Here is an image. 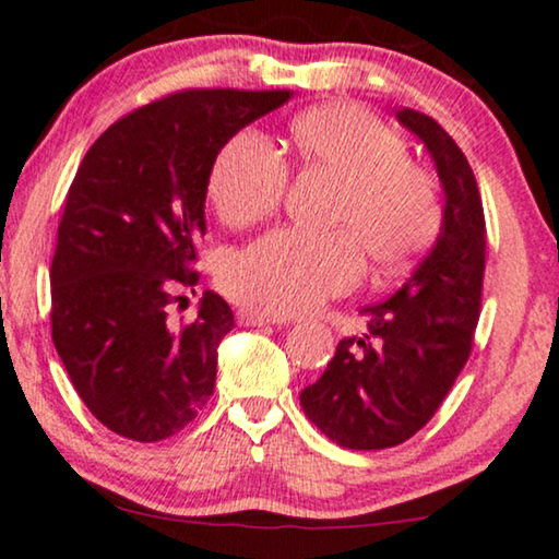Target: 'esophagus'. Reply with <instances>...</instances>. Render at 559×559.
I'll return each mask as SVG.
<instances>
[{"mask_svg": "<svg viewBox=\"0 0 559 559\" xmlns=\"http://www.w3.org/2000/svg\"><path fill=\"white\" fill-rule=\"evenodd\" d=\"M238 321L242 326H263V324H286V319L273 317V313H263L255 309H240Z\"/></svg>", "mask_w": 559, "mask_h": 559, "instance_id": "esophagus-1", "label": "esophagus"}]
</instances>
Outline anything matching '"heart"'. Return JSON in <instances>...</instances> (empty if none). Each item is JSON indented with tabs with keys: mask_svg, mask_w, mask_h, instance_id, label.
<instances>
[{
	"mask_svg": "<svg viewBox=\"0 0 559 559\" xmlns=\"http://www.w3.org/2000/svg\"><path fill=\"white\" fill-rule=\"evenodd\" d=\"M290 144L306 171L340 182L332 212L340 230H276L219 269V286L235 301L273 317L309 311L349 290L365 253L380 269H397L428 248L440 225L433 177L407 159L403 136L377 116L349 104L313 108L290 123ZM286 185L276 148L242 131L212 162L207 194L225 225L248 227L276 212Z\"/></svg>",
	"mask_w": 559,
	"mask_h": 559,
	"instance_id": "obj_1",
	"label": "heart"
}]
</instances>
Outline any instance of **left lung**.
<instances>
[{"mask_svg": "<svg viewBox=\"0 0 559 559\" xmlns=\"http://www.w3.org/2000/svg\"><path fill=\"white\" fill-rule=\"evenodd\" d=\"M397 121L433 156L445 194L436 246L388 301L367 306V334L340 342L301 407L326 438L352 451L405 443L433 418L471 355L481 313L486 223L476 177L459 144L403 108Z\"/></svg>", "mask_w": 559, "mask_h": 559, "instance_id": "1", "label": "left lung"}]
</instances>
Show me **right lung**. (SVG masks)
<instances>
[{
    "label": "right lung",
    "instance_id": "add662e5",
    "mask_svg": "<svg viewBox=\"0 0 559 559\" xmlns=\"http://www.w3.org/2000/svg\"><path fill=\"white\" fill-rule=\"evenodd\" d=\"M290 91L202 88L126 114L83 156L50 265L52 344L85 407L139 443L175 436L215 390L230 306L204 290L198 317H171L198 286L212 162Z\"/></svg>",
    "mask_w": 559,
    "mask_h": 559
}]
</instances>
